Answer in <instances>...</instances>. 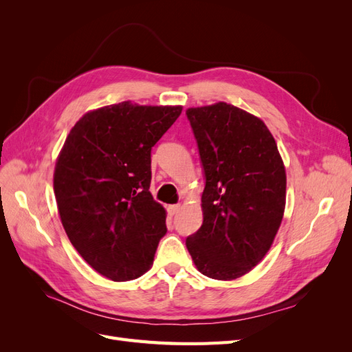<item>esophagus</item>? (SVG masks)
Returning a JSON list of instances; mask_svg holds the SVG:
<instances>
[{
  "label": "esophagus",
  "instance_id": "esophagus-1",
  "mask_svg": "<svg viewBox=\"0 0 352 352\" xmlns=\"http://www.w3.org/2000/svg\"><path fill=\"white\" fill-rule=\"evenodd\" d=\"M168 212H170V214H172V216H175L176 214V212L180 210V204H173V206H168Z\"/></svg>",
  "mask_w": 352,
  "mask_h": 352
}]
</instances>
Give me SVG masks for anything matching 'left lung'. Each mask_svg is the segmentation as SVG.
Masks as SVG:
<instances>
[{
	"label": "left lung",
	"instance_id": "1",
	"mask_svg": "<svg viewBox=\"0 0 352 352\" xmlns=\"http://www.w3.org/2000/svg\"><path fill=\"white\" fill-rule=\"evenodd\" d=\"M186 117L206 179L204 219L186 248L207 278L238 279L263 260L280 226L283 162L267 126L235 105L188 109Z\"/></svg>",
	"mask_w": 352,
	"mask_h": 352
}]
</instances>
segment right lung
<instances>
[{"mask_svg":"<svg viewBox=\"0 0 352 352\" xmlns=\"http://www.w3.org/2000/svg\"><path fill=\"white\" fill-rule=\"evenodd\" d=\"M182 107L129 101L85 114L58 155L54 194L72 245L94 270L114 282L150 270L166 232L154 201L151 150Z\"/></svg>","mask_w":352,"mask_h":352,"instance_id":"obj_1","label":"right lung"}]
</instances>
